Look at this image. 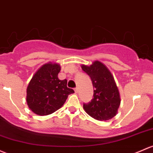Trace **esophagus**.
Returning a JSON list of instances; mask_svg holds the SVG:
<instances>
[{
  "mask_svg": "<svg viewBox=\"0 0 153 153\" xmlns=\"http://www.w3.org/2000/svg\"><path fill=\"white\" fill-rule=\"evenodd\" d=\"M74 90H75V93H78V87L75 88V89H74Z\"/></svg>",
  "mask_w": 153,
  "mask_h": 153,
  "instance_id": "obj_1",
  "label": "esophagus"
}]
</instances>
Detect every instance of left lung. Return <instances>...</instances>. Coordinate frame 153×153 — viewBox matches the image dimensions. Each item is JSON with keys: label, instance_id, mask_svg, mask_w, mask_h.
Wrapping results in <instances>:
<instances>
[{"label": "left lung", "instance_id": "obj_1", "mask_svg": "<svg viewBox=\"0 0 153 153\" xmlns=\"http://www.w3.org/2000/svg\"><path fill=\"white\" fill-rule=\"evenodd\" d=\"M81 68L91 78L94 89L91 102L83 103L85 111L100 121L113 118L120 107V96L112 74L99 61L90 66L83 64Z\"/></svg>", "mask_w": 153, "mask_h": 153}]
</instances>
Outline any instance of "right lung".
<instances>
[{
	"label": "right lung",
	"mask_w": 153,
	"mask_h": 153,
	"mask_svg": "<svg viewBox=\"0 0 153 153\" xmlns=\"http://www.w3.org/2000/svg\"><path fill=\"white\" fill-rule=\"evenodd\" d=\"M61 67L56 63L42 66L32 77L27 88L26 101L33 113L45 116L53 113L65 102L74 90L67 87L66 79L59 80Z\"/></svg>",
	"instance_id": "1"
}]
</instances>
